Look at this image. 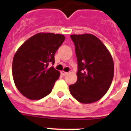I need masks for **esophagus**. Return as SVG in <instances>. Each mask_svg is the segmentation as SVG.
Listing matches in <instances>:
<instances>
[{
	"label": "esophagus",
	"instance_id": "obj_1",
	"mask_svg": "<svg viewBox=\"0 0 131 131\" xmlns=\"http://www.w3.org/2000/svg\"><path fill=\"white\" fill-rule=\"evenodd\" d=\"M61 73H62V75H66L68 73V72H66V71H61Z\"/></svg>",
	"mask_w": 131,
	"mask_h": 131
}]
</instances>
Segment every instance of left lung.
I'll return each mask as SVG.
<instances>
[{
    "label": "left lung",
    "mask_w": 131,
    "mask_h": 131,
    "mask_svg": "<svg viewBox=\"0 0 131 131\" xmlns=\"http://www.w3.org/2000/svg\"><path fill=\"white\" fill-rule=\"evenodd\" d=\"M78 61L77 81L69 85L71 95L79 102L92 103L105 95L114 76L111 54L92 34L71 35Z\"/></svg>",
    "instance_id": "1"
}]
</instances>
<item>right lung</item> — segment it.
Listing matches in <instances>:
<instances>
[{
    "instance_id": "1",
    "label": "right lung",
    "mask_w": 131,
    "mask_h": 131,
    "mask_svg": "<svg viewBox=\"0 0 131 131\" xmlns=\"http://www.w3.org/2000/svg\"><path fill=\"white\" fill-rule=\"evenodd\" d=\"M65 39L60 34L35 35L24 42L13 58L12 75L20 92L31 100H39L52 91L60 73L51 64Z\"/></svg>"
}]
</instances>
